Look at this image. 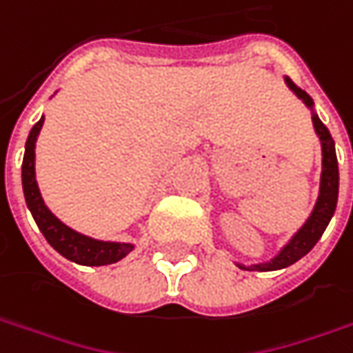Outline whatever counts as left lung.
Listing matches in <instances>:
<instances>
[{
	"instance_id": "obj_1",
	"label": "left lung",
	"mask_w": 353,
	"mask_h": 353,
	"mask_svg": "<svg viewBox=\"0 0 353 353\" xmlns=\"http://www.w3.org/2000/svg\"><path fill=\"white\" fill-rule=\"evenodd\" d=\"M285 84L310 110V114H312V125H314V131H316L320 145H322V172H320L319 198H316V204H314V208L310 212V216L306 218L303 228L281 248V251H279L273 259L253 265L236 263L239 269H245V271H279V269H285L289 265L296 263L301 257H305L306 253L316 245V241L322 237L324 230L330 224L334 212H336V204H338L340 174H338V159H336V147H334L332 135H330L328 128L320 121V117L316 116L314 102H312V98L306 94L305 90L299 88L291 78H287V76H285Z\"/></svg>"
}]
</instances>
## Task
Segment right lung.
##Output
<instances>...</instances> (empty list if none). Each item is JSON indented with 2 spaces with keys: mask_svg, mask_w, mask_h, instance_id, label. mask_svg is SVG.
I'll use <instances>...</instances> for the list:
<instances>
[{
  "mask_svg": "<svg viewBox=\"0 0 353 353\" xmlns=\"http://www.w3.org/2000/svg\"><path fill=\"white\" fill-rule=\"evenodd\" d=\"M43 123H45V116L34 123L29 137H27V143H25L21 181H23V194H25L27 208L33 214L34 222L43 232L45 239L61 253L62 257L78 265H88V267L117 263L119 259H123L128 255L129 251H133L135 248L133 243L102 241V239L84 236L66 224H62L61 220L47 208L45 200L41 196L37 179H34V143H37Z\"/></svg>",
  "mask_w": 353,
  "mask_h": 353,
  "instance_id": "1",
  "label": "right lung"
}]
</instances>
